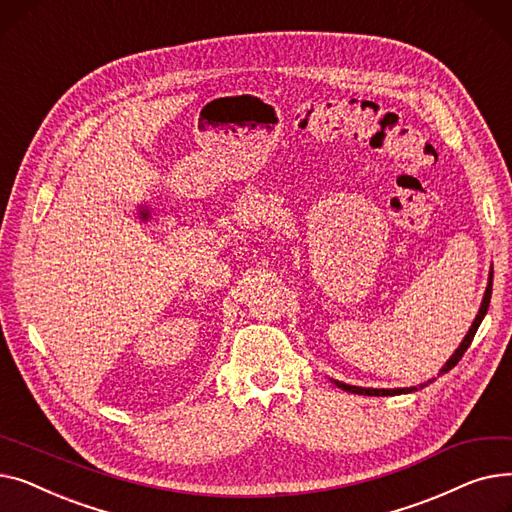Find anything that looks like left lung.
I'll return each instance as SVG.
<instances>
[{"label":"left lung","instance_id":"left-lung-1","mask_svg":"<svg viewBox=\"0 0 512 512\" xmlns=\"http://www.w3.org/2000/svg\"><path fill=\"white\" fill-rule=\"evenodd\" d=\"M492 278H494V272H490V282H488V288H486V294H483V301H481V307H479V313H477V317H475V321L471 324V328H469V332H467V336L463 338V342H461V346L456 348L454 351V355L446 361V365L440 369V373L438 375H442V373H448L456 363H459L461 359H463V355H465V351L467 348L471 346V342H473V336H475V332H477V328H479V324L483 321V317H486V313H488V307H490V299H492ZM338 388H342V390H346V392H353V394H365V396H394V394H407V392H415L417 390V386H411V388H390V390H386V388H361V386H351V384H342V382H338V380H332ZM432 382V380H429ZM423 386H427V384H421L419 388H423Z\"/></svg>","mask_w":512,"mask_h":512}]
</instances>
